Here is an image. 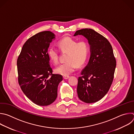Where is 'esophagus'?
<instances>
[{"label":"esophagus","mask_w":134,"mask_h":134,"mask_svg":"<svg viewBox=\"0 0 134 134\" xmlns=\"http://www.w3.org/2000/svg\"><path fill=\"white\" fill-rule=\"evenodd\" d=\"M63 78L64 79H67L69 78V76H63Z\"/></svg>","instance_id":"esophagus-1"}]
</instances>
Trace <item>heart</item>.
I'll return each instance as SVG.
<instances>
[{
    "label": "heart",
    "mask_w": 134,
    "mask_h": 134,
    "mask_svg": "<svg viewBox=\"0 0 134 134\" xmlns=\"http://www.w3.org/2000/svg\"><path fill=\"white\" fill-rule=\"evenodd\" d=\"M58 46L62 53H66V62L55 69L56 74L68 76L74 71L76 66L81 67L85 63L89 52V46L85 41H78L70 37H65L58 42ZM48 56L54 64L59 62V53L57 49L52 47L48 50Z\"/></svg>",
    "instance_id": "1"
}]
</instances>
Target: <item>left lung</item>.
<instances>
[{
  "label": "left lung",
  "mask_w": 134,
  "mask_h": 134,
  "mask_svg": "<svg viewBox=\"0 0 134 134\" xmlns=\"http://www.w3.org/2000/svg\"><path fill=\"white\" fill-rule=\"evenodd\" d=\"M82 35L90 46L88 63L78 78L77 92L80 100L86 103H95L108 92L116 66L113 50L108 40L94 30H77L74 36Z\"/></svg>",
  "instance_id": "obj_1"
}]
</instances>
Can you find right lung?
<instances>
[{"instance_id":"obj_1","label":"right lung","mask_w":134,"mask_h":134,"mask_svg":"<svg viewBox=\"0 0 134 134\" xmlns=\"http://www.w3.org/2000/svg\"><path fill=\"white\" fill-rule=\"evenodd\" d=\"M55 35L40 32L29 38L23 46L17 62L18 82L25 95L39 106H48L57 97L61 75L53 74L47 53Z\"/></svg>"}]
</instances>
